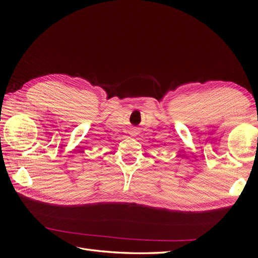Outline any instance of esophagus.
I'll return each instance as SVG.
<instances>
[{"label":"esophagus","mask_w":258,"mask_h":258,"mask_svg":"<svg viewBox=\"0 0 258 258\" xmlns=\"http://www.w3.org/2000/svg\"><path fill=\"white\" fill-rule=\"evenodd\" d=\"M139 134H140L139 128H132V129L130 130V132H129V135H130L131 137H136V136H138Z\"/></svg>","instance_id":"esophagus-1"}]
</instances>
